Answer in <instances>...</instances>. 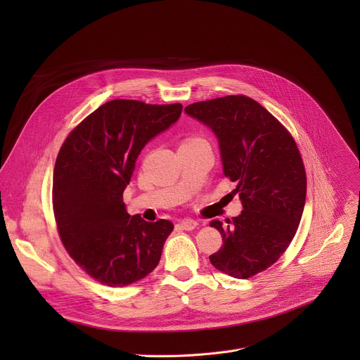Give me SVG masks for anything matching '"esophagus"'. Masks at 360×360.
Wrapping results in <instances>:
<instances>
[{"label": "esophagus", "instance_id": "esophagus-1", "mask_svg": "<svg viewBox=\"0 0 360 360\" xmlns=\"http://www.w3.org/2000/svg\"><path fill=\"white\" fill-rule=\"evenodd\" d=\"M196 222L193 221V219H182V221H179L178 224H176V229H181V231H192V229H195L196 228Z\"/></svg>", "mask_w": 360, "mask_h": 360}]
</instances>
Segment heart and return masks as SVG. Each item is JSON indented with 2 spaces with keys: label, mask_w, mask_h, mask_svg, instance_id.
<instances>
[{
  "label": "heart",
  "mask_w": 360,
  "mask_h": 360,
  "mask_svg": "<svg viewBox=\"0 0 360 360\" xmlns=\"http://www.w3.org/2000/svg\"><path fill=\"white\" fill-rule=\"evenodd\" d=\"M192 142H205V139H202L200 136H191L184 141V143H192Z\"/></svg>",
  "instance_id": "1"
}]
</instances>
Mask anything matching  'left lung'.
Returning a JSON list of instances; mask_svg holds the SVG:
<instances>
[{"label": "left lung", "mask_w": 360, "mask_h": 360, "mask_svg": "<svg viewBox=\"0 0 360 360\" xmlns=\"http://www.w3.org/2000/svg\"><path fill=\"white\" fill-rule=\"evenodd\" d=\"M186 114L208 125L219 139L224 175L236 182L243 211L217 228L224 245L211 264L238 279L272 266L290 245L304 207L306 171L290 132L246 95L200 101Z\"/></svg>", "instance_id": "8db88e82"}]
</instances>
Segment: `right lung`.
Wrapping results in <instances>:
<instances>
[{
    "mask_svg": "<svg viewBox=\"0 0 360 360\" xmlns=\"http://www.w3.org/2000/svg\"><path fill=\"white\" fill-rule=\"evenodd\" d=\"M181 112V104L114 99L82 120L58 152L53 176L57 231L75 264L102 285L138 282L161 259L174 224L131 217L122 193L145 143Z\"/></svg>",
    "mask_w": 360,
    "mask_h": 360,
    "instance_id": "1",
    "label": "right lung"
}]
</instances>
